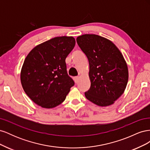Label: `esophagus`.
<instances>
[{"mask_svg":"<svg viewBox=\"0 0 150 150\" xmlns=\"http://www.w3.org/2000/svg\"><path fill=\"white\" fill-rule=\"evenodd\" d=\"M79 77H75V78H74V80L75 81L76 83H78V81H79Z\"/></svg>","mask_w":150,"mask_h":150,"instance_id":"obj_1","label":"esophagus"}]
</instances>
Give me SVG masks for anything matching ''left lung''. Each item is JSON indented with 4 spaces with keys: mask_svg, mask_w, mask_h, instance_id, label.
Returning a JSON list of instances; mask_svg holds the SVG:
<instances>
[{
    "mask_svg": "<svg viewBox=\"0 0 150 150\" xmlns=\"http://www.w3.org/2000/svg\"><path fill=\"white\" fill-rule=\"evenodd\" d=\"M76 41L89 64L91 87L86 98L99 106L111 105L123 94L128 83L123 56L111 40L98 35L84 34Z\"/></svg>",
    "mask_w": 150,
    "mask_h": 150,
    "instance_id": "obj_1",
    "label": "left lung"
}]
</instances>
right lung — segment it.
Returning a JSON list of instances; mask_svg holds the SVG:
<instances>
[{
	"instance_id": "obj_1",
	"label": "right lung",
	"mask_w": 150,
	"mask_h": 150,
	"mask_svg": "<svg viewBox=\"0 0 150 150\" xmlns=\"http://www.w3.org/2000/svg\"><path fill=\"white\" fill-rule=\"evenodd\" d=\"M73 37H56L35 46L25 57L21 72L25 93L44 108L65 100L74 81L67 72L66 58L74 47Z\"/></svg>"
}]
</instances>
